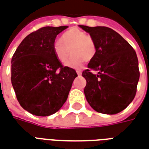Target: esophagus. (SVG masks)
<instances>
[{"label": "esophagus", "mask_w": 149, "mask_h": 149, "mask_svg": "<svg viewBox=\"0 0 149 149\" xmlns=\"http://www.w3.org/2000/svg\"><path fill=\"white\" fill-rule=\"evenodd\" d=\"M77 73L78 76H81L82 72H81V71H80V70H77Z\"/></svg>", "instance_id": "esophagus-1"}]
</instances>
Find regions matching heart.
Returning a JSON list of instances; mask_svg holds the SVG:
<instances>
[{"label":"heart","mask_w":149,"mask_h":149,"mask_svg":"<svg viewBox=\"0 0 149 149\" xmlns=\"http://www.w3.org/2000/svg\"><path fill=\"white\" fill-rule=\"evenodd\" d=\"M52 51L56 60L65 63L69 57V51L72 54L66 65L72 68H80L84 60L89 61L97 53L93 39L79 29L73 28L62 35L60 41L54 43Z\"/></svg>","instance_id":"heart-1"}]
</instances>
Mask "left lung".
Masks as SVG:
<instances>
[{
    "label": "left lung",
    "mask_w": 149,
    "mask_h": 149,
    "mask_svg": "<svg viewBox=\"0 0 149 149\" xmlns=\"http://www.w3.org/2000/svg\"><path fill=\"white\" fill-rule=\"evenodd\" d=\"M89 33L97 53L82 72L84 93L95 111L116 114L128 106L136 93L140 72L136 53L128 41L112 29L79 25ZM92 70L97 71L93 74Z\"/></svg>",
    "instance_id": "obj_1"
}]
</instances>
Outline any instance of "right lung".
<instances>
[{"label": "right lung", "mask_w": 149, "mask_h": 149, "mask_svg": "<svg viewBox=\"0 0 149 149\" xmlns=\"http://www.w3.org/2000/svg\"><path fill=\"white\" fill-rule=\"evenodd\" d=\"M68 26L40 29L25 37L12 58L11 81L21 106L33 115L47 116L68 98L77 74L54 56L56 36Z\"/></svg>", "instance_id": "obj_1"}]
</instances>
